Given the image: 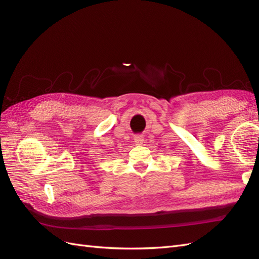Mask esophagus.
Wrapping results in <instances>:
<instances>
[{
    "instance_id": "esophagus-1",
    "label": "esophagus",
    "mask_w": 259,
    "mask_h": 259,
    "mask_svg": "<svg viewBox=\"0 0 259 259\" xmlns=\"http://www.w3.org/2000/svg\"><path fill=\"white\" fill-rule=\"evenodd\" d=\"M144 137L140 136V135H137L134 137V142H135V145L136 146H142L144 144Z\"/></svg>"
}]
</instances>
